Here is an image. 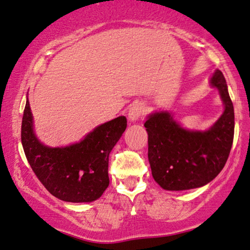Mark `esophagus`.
<instances>
[{"mask_svg":"<svg viewBox=\"0 0 250 250\" xmlns=\"http://www.w3.org/2000/svg\"><path fill=\"white\" fill-rule=\"evenodd\" d=\"M145 113V106L142 103H135L130 106L128 111V119L130 122H136L141 118L142 115H144Z\"/></svg>","mask_w":250,"mask_h":250,"instance_id":"34e87169","label":"esophagus"}]
</instances>
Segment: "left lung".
Here are the masks:
<instances>
[{"label": "left lung", "mask_w": 250, "mask_h": 250, "mask_svg": "<svg viewBox=\"0 0 250 250\" xmlns=\"http://www.w3.org/2000/svg\"><path fill=\"white\" fill-rule=\"evenodd\" d=\"M209 83L219 92L224 111L207 130H188L171 112L151 113L145 122L148 161L154 181L167 191H185L210 183L228 161L234 136V109L219 69Z\"/></svg>", "instance_id": "left-lung-1"}]
</instances>
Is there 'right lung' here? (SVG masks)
<instances>
[{"label": "right lung", "instance_id": "1", "mask_svg": "<svg viewBox=\"0 0 250 250\" xmlns=\"http://www.w3.org/2000/svg\"><path fill=\"white\" fill-rule=\"evenodd\" d=\"M127 128L125 116L103 123L81 141L51 147L39 141L28 97L21 122V144L29 166L53 197L66 202H92L109 184L108 156Z\"/></svg>", "mask_w": 250, "mask_h": 250}]
</instances>
